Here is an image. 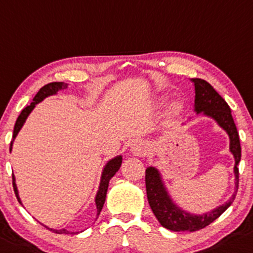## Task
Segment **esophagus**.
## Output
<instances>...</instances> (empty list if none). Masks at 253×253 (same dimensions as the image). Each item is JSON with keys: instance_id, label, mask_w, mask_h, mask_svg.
Instances as JSON below:
<instances>
[{"instance_id": "obj_1", "label": "esophagus", "mask_w": 253, "mask_h": 253, "mask_svg": "<svg viewBox=\"0 0 253 253\" xmlns=\"http://www.w3.org/2000/svg\"><path fill=\"white\" fill-rule=\"evenodd\" d=\"M131 152L134 153L135 155H137V157H143V155L146 154V148H144L142 144H132Z\"/></svg>"}]
</instances>
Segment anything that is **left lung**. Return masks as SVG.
I'll list each match as a JSON object with an SVG mask.
<instances>
[{
    "label": "left lung",
    "instance_id": "8db88e82",
    "mask_svg": "<svg viewBox=\"0 0 253 253\" xmlns=\"http://www.w3.org/2000/svg\"><path fill=\"white\" fill-rule=\"evenodd\" d=\"M195 84V110L196 112H204L207 116H211L217 122L218 126L226 130L231 140V152L233 153L235 159V185L239 186V169L238 164L241 159V147L239 134L231 113V107L226 103L214 87L209 82L202 79H192ZM146 190L147 198L150 208L157 216L161 226L169 231L174 232H196L211 225L212 221L222 214L223 211L233 203L235 195L231 197L228 202H226L218 208L214 209L211 212L203 215H191L178 208L172 203L171 198L165 190L163 181L160 179V174L154 167H148L146 169Z\"/></svg>",
    "mask_w": 253,
    "mask_h": 253
}]
</instances>
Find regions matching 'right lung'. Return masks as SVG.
Instances as JSON below:
<instances>
[{
  "label": "right lung",
  "mask_w": 253,
  "mask_h": 253,
  "mask_svg": "<svg viewBox=\"0 0 253 253\" xmlns=\"http://www.w3.org/2000/svg\"><path fill=\"white\" fill-rule=\"evenodd\" d=\"M67 86H68V84H64V82H51V84H45L44 87H42V88L38 90V93H37L35 98H33V103H31L30 105H28V106L25 107V109L21 111V113L19 115L18 119H16L15 126H14V131H13V140L15 138V136L18 135L19 130L21 129V126H24V123H25V121H26L27 116L30 115L31 111H32L33 107L36 106V104L41 103L42 99L46 98V96L56 94V93H57L59 89H65V88H67ZM13 140H12V142H10L9 150H12ZM121 165H122V157H117V158L112 159V160H110L109 163H107L106 166H105V169L103 171V175H101V181H100V186H99V191H98V194H96V197H95L96 216H99L101 209H103V206L105 203V198H106L107 188H109V181L113 177V175L116 174V172L118 171L119 167H121ZM12 178H13L14 192H15L16 198H18V201L20 202V198H19V195H18V189H16L15 179H14L13 174H12ZM20 203H21V202H20ZM45 227H46V226H45ZM46 228H47V227H46ZM47 229H50V231H52L53 233H57V234L70 233V232H68L67 229H59V231H56V229H51V228H47ZM72 234H75V233L72 232Z\"/></svg>",
  "instance_id": "obj_1"
}]
</instances>
